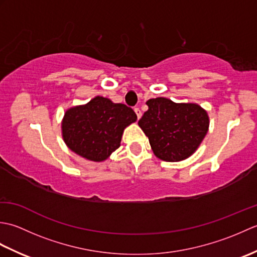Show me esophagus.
Here are the masks:
<instances>
[{
  "label": "esophagus",
  "mask_w": 257,
  "mask_h": 257,
  "mask_svg": "<svg viewBox=\"0 0 257 257\" xmlns=\"http://www.w3.org/2000/svg\"><path fill=\"white\" fill-rule=\"evenodd\" d=\"M135 112H136V114H137V118L138 119H140L141 116H143V112H141V110H140L139 108H135Z\"/></svg>",
  "instance_id": "obj_1"
}]
</instances>
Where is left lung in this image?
I'll return each instance as SVG.
<instances>
[{
  "label": "left lung",
  "instance_id": "left-lung-1",
  "mask_svg": "<svg viewBox=\"0 0 257 257\" xmlns=\"http://www.w3.org/2000/svg\"><path fill=\"white\" fill-rule=\"evenodd\" d=\"M138 121L156 157L163 161L187 159L199 148L209 130V116L196 103H177L158 97Z\"/></svg>",
  "mask_w": 257,
  "mask_h": 257
}]
</instances>
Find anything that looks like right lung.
Returning <instances> with one entry per match:
<instances>
[{
  "instance_id": "obj_1",
  "label": "right lung",
  "mask_w": 257,
  "mask_h": 257,
  "mask_svg": "<svg viewBox=\"0 0 257 257\" xmlns=\"http://www.w3.org/2000/svg\"><path fill=\"white\" fill-rule=\"evenodd\" d=\"M136 120L137 114L130 107L97 96L86 105L66 110L63 139L75 154L100 162L119 148L124 128Z\"/></svg>"
}]
</instances>
